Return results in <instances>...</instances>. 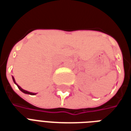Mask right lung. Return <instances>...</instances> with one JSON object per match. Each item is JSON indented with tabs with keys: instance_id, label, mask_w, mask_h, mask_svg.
Segmentation results:
<instances>
[{
	"instance_id": "obj_1",
	"label": "right lung",
	"mask_w": 131,
	"mask_h": 131,
	"mask_svg": "<svg viewBox=\"0 0 131 131\" xmlns=\"http://www.w3.org/2000/svg\"><path fill=\"white\" fill-rule=\"evenodd\" d=\"M13 81H14V83H15L16 85H17V87H18V88L20 90V91L22 92V93H24L25 94H29V95H36V93H31V92H29V91H25V90H24V89H22V88L19 86V85H17V83L15 82V78L13 77Z\"/></svg>"
}]
</instances>
